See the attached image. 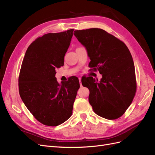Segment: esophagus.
<instances>
[{
    "mask_svg": "<svg viewBox=\"0 0 155 155\" xmlns=\"http://www.w3.org/2000/svg\"><path fill=\"white\" fill-rule=\"evenodd\" d=\"M79 83H80V86H81L82 85H81V78H79Z\"/></svg>",
    "mask_w": 155,
    "mask_h": 155,
    "instance_id": "34e87169",
    "label": "esophagus"
}]
</instances>
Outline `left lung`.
I'll return each instance as SVG.
<instances>
[{
    "label": "left lung",
    "instance_id": "obj_1",
    "mask_svg": "<svg viewBox=\"0 0 155 155\" xmlns=\"http://www.w3.org/2000/svg\"><path fill=\"white\" fill-rule=\"evenodd\" d=\"M74 35L87 50L89 67L102 74L100 81L88 77L84 84L89 83L88 101L93 110L108 120L120 118L131 104L137 90L129 50L122 41L102 29L76 30Z\"/></svg>",
    "mask_w": 155,
    "mask_h": 155
}]
</instances>
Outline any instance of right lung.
Segmentation results:
<instances>
[{
	"label": "right lung",
	"instance_id": "right-lung-1",
	"mask_svg": "<svg viewBox=\"0 0 155 155\" xmlns=\"http://www.w3.org/2000/svg\"><path fill=\"white\" fill-rule=\"evenodd\" d=\"M74 29L49 33L29 46L22 61L18 77V90L27 109L39 122L57 126L72 114L79 88L78 78L59 83L55 69L64 64Z\"/></svg>",
	"mask_w": 155,
	"mask_h": 155
}]
</instances>
